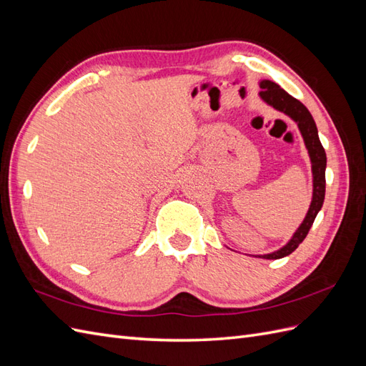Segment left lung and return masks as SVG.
Wrapping results in <instances>:
<instances>
[{"instance_id": "left-lung-1", "label": "left lung", "mask_w": 366, "mask_h": 366, "mask_svg": "<svg viewBox=\"0 0 366 366\" xmlns=\"http://www.w3.org/2000/svg\"><path fill=\"white\" fill-rule=\"evenodd\" d=\"M259 88H261L259 97L263 99L267 105L275 108L277 111L285 112L286 116H289L297 124L300 133L303 136L305 145L309 153V159H311V168H312V201H311V205H309V210L306 213L303 222L300 224V227L295 230L292 238L287 241V244L272 252V254L259 255L261 258H266V259H280L292 254V252L300 246V242H303L309 229L312 227L317 213L322 209L323 201H325V189H326V179H325L326 153L320 139H318L317 125L311 116V112L307 111V108L302 102L294 99L292 96H289V94L283 88H280L275 81L261 80Z\"/></svg>"}]
</instances>
